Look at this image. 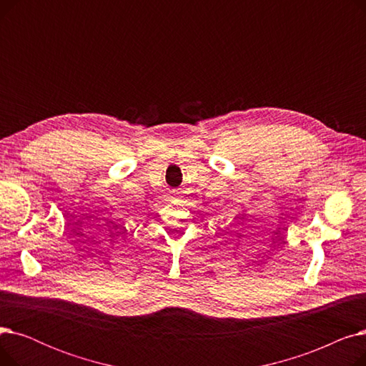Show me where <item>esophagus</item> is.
<instances>
[{"label": "esophagus", "mask_w": 366, "mask_h": 366, "mask_svg": "<svg viewBox=\"0 0 366 366\" xmlns=\"http://www.w3.org/2000/svg\"><path fill=\"white\" fill-rule=\"evenodd\" d=\"M169 199H170V200H177V199H178V193H172Z\"/></svg>", "instance_id": "obj_1"}]
</instances>
